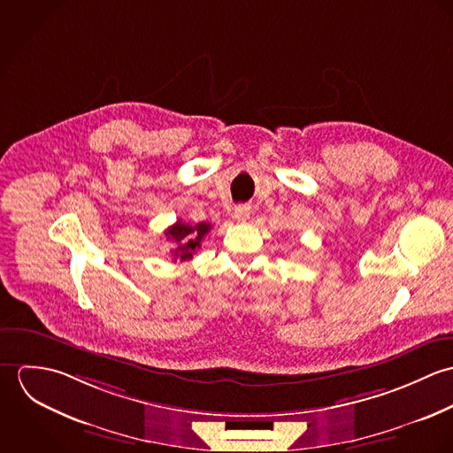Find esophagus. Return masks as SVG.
I'll use <instances>...</instances> for the list:
<instances>
[{"mask_svg": "<svg viewBox=\"0 0 453 453\" xmlns=\"http://www.w3.org/2000/svg\"><path fill=\"white\" fill-rule=\"evenodd\" d=\"M250 214H251V207L246 205V203L237 205L235 211H234V218H235L239 223H244V221L250 218Z\"/></svg>", "mask_w": 453, "mask_h": 453, "instance_id": "esophagus-1", "label": "esophagus"}]
</instances>
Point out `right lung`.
Returning <instances> with one entry per match:
<instances>
[{"instance_id": "add662e5", "label": "right lung", "mask_w": 453, "mask_h": 453, "mask_svg": "<svg viewBox=\"0 0 453 453\" xmlns=\"http://www.w3.org/2000/svg\"><path fill=\"white\" fill-rule=\"evenodd\" d=\"M211 230V223H196V225H188L183 223L181 219H178L173 226H169L165 230V237L167 241H173L176 244L174 251H173V258L174 261H187V259L194 258L196 250L200 248L202 239L207 235V232Z\"/></svg>"}]
</instances>
